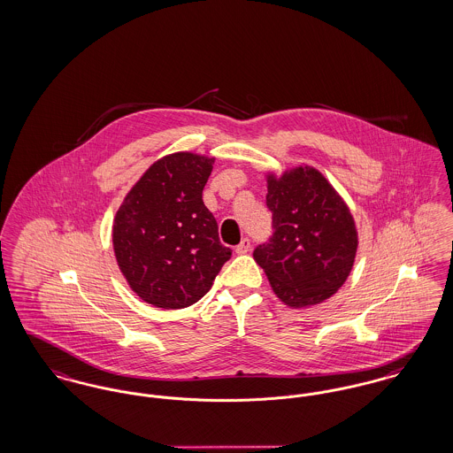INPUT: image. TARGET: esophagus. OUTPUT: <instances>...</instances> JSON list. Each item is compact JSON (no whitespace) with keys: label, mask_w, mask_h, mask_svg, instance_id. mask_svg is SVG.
I'll return each mask as SVG.
<instances>
[{"label":"esophagus","mask_w":453,"mask_h":453,"mask_svg":"<svg viewBox=\"0 0 453 453\" xmlns=\"http://www.w3.org/2000/svg\"><path fill=\"white\" fill-rule=\"evenodd\" d=\"M249 250H250V240L245 237L238 243L237 247H235V252H237V254H247Z\"/></svg>","instance_id":"1"}]
</instances>
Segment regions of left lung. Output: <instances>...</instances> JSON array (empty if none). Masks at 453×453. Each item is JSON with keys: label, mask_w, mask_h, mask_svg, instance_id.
I'll return each mask as SVG.
<instances>
[{"label": "left lung", "mask_w": 453, "mask_h": 453, "mask_svg": "<svg viewBox=\"0 0 453 453\" xmlns=\"http://www.w3.org/2000/svg\"><path fill=\"white\" fill-rule=\"evenodd\" d=\"M273 235L254 259L278 298L289 307L315 305L344 285L357 256L353 216L315 168L298 167L267 179Z\"/></svg>", "instance_id": "left-lung-1"}]
</instances>
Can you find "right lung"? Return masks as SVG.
I'll list each match as a JSON object with an SVG mask.
<instances>
[{"label":"right lung","mask_w":453,"mask_h":453,"mask_svg":"<svg viewBox=\"0 0 453 453\" xmlns=\"http://www.w3.org/2000/svg\"><path fill=\"white\" fill-rule=\"evenodd\" d=\"M213 162L192 153L164 157L144 172L116 215L112 240L120 271L155 307L196 303L232 257L203 201Z\"/></svg>","instance_id":"obj_1"}]
</instances>
